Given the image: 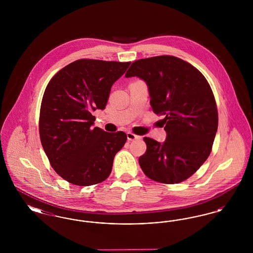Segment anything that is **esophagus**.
<instances>
[{"label":"esophagus","mask_w":253,"mask_h":253,"mask_svg":"<svg viewBox=\"0 0 253 253\" xmlns=\"http://www.w3.org/2000/svg\"><path fill=\"white\" fill-rule=\"evenodd\" d=\"M138 138H139V136L136 135V134H134L133 132H127V139H128L129 141H132V140H135V139H138Z\"/></svg>","instance_id":"esophagus-1"}]
</instances>
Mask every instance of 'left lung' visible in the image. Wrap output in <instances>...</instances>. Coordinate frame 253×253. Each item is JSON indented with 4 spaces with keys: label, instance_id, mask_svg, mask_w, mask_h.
Masks as SVG:
<instances>
[{
    "label": "left lung",
    "instance_id": "1",
    "mask_svg": "<svg viewBox=\"0 0 253 253\" xmlns=\"http://www.w3.org/2000/svg\"><path fill=\"white\" fill-rule=\"evenodd\" d=\"M138 77L149 88L151 105L162 120L167 138L144 137L139 165L152 180L177 184L191 177L210 156L218 127L216 101L203 74L173 56L133 61L126 78Z\"/></svg>",
    "mask_w": 253,
    "mask_h": 253
}]
</instances>
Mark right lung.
<instances>
[{"instance_id":"add662e5","label":"right lung","mask_w":253,"mask_h":253,"mask_svg":"<svg viewBox=\"0 0 253 253\" xmlns=\"http://www.w3.org/2000/svg\"><path fill=\"white\" fill-rule=\"evenodd\" d=\"M130 63L82 59L50 80L41 104L39 132L50 165L64 180L91 186L110 175L127 135L93 128L92 112L105 108L112 85Z\"/></svg>"}]
</instances>
